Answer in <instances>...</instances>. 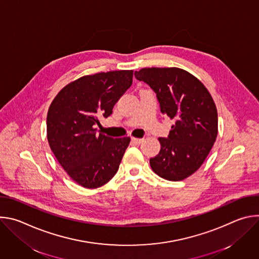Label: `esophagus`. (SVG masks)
Wrapping results in <instances>:
<instances>
[{
  "label": "esophagus",
  "mask_w": 259,
  "mask_h": 259,
  "mask_svg": "<svg viewBox=\"0 0 259 259\" xmlns=\"http://www.w3.org/2000/svg\"><path fill=\"white\" fill-rule=\"evenodd\" d=\"M142 138H136V137H132L131 138V141L134 143V144H136V145H138V144H140L141 142H142Z\"/></svg>",
  "instance_id": "esophagus-1"
}]
</instances>
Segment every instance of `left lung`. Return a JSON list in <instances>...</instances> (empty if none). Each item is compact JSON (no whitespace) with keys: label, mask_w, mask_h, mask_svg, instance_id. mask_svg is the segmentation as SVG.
<instances>
[{"label":"left lung","mask_w":259,"mask_h":259,"mask_svg":"<svg viewBox=\"0 0 259 259\" xmlns=\"http://www.w3.org/2000/svg\"><path fill=\"white\" fill-rule=\"evenodd\" d=\"M134 76L156 93L161 113L175 121L168 137H159L160 153L150 159L153 171L171 181L191 176L217 137V109L210 93L196 77L177 67L142 68Z\"/></svg>","instance_id":"8db88e82"}]
</instances>
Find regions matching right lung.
Segmentation results:
<instances>
[{"label": "right lung", "instance_id": "obj_1", "mask_svg": "<svg viewBox=\"0 0 259 259\" xmlns=\"http://www.w3.org/2000/svg\"><path fill=\"white\" fill-rule=\"evenodd\" d=\"M133 70L85 76L66 85L47 115L51 151L69 177L87 189L99 188L117 173L130 138H112L96 129L98 119L113 114L114 105L132 85Z\"/></svg>", "mask_w": 259, "mask_h": 259}]
</instances>
